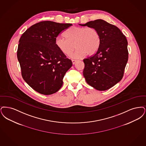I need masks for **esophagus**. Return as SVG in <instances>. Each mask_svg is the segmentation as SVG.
Instances as JSON below:
<instances>
[{
    "mask_svg": "<svg viewBox=\"0 0 146 146\" xmlns=\"http://www.w3.org/2000/svg\"><path fill=\"white\" fill-rule=\"evenodd\" d=\"M72 62L73 64H75L76 63V62H77V60H76L72 59Z\"/></svg>",
    "mask_w": 146,
    "mask_h": 146,
    "instance_id": "esophagus-1",
    "label": "esophagus"
}]
</instances>
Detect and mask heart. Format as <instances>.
<instances>
[{
	"label": "heart",
	"mask_w": 146,
	"mask_h": 146,
	"mask_svg": "<svg viewBox=\"0 0 146 146\" xmlns=\"http://www.w3.org/2000/svg\"><path fill=\"white\" fill-rule=\"evenodd\" d=\"M65 36L66 38L57 37L55 44L57 48L65 55H69L74 50L75 46L76 50L70 55L73 59L81 58L86 54L92 56L99 47L100 35L93 28L74 26L65 32Z\"/></svg>",
	"instance_id": "heart-1"
}]
</instances>
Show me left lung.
I'll list each match as a JSON object with an SVG mask.
<instances>
[{
  "mask_svg": "<svg viewBox=\"0 0 146 146\" xmlns=\"http://www.w3.org/2000/svg\"><path fill=\"white\" fill-rule=\"evenodd\" d=\"M79 25L95 28L100 38L95 54L83 59L86 81L98 90L110 89L123 78L128 60L127 38L118 27L103 19Z\"/></svg>",
  "mask_w": 146,
  "mask_h": 146,
  "instance_id": "obj_1",
  "label": "left lung"
}]
</instances>
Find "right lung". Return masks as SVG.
<instances>
[{
  "label": "right lung",
  "mask_w": 146,
  "mask_h": 146,
  "mask_svg": "<svg viewBox=\"0 0 146 146\" xmlns=\"http://www.w3.org/2000/svg\"><path fill=\"white\" fill-rule=\"evenodd\" d=\"M72 24L42 21L32 25L21 36L17 50L22 76L33 89L44 95L56 93L72 65L57 48L58 35Z\"/></svg>",
  "instance_id": "obj_1"
}]
</instances>
